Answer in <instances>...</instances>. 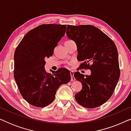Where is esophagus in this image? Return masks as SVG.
<instances>
[{"label":"esophagus","instance_id":"1","mask_svg":"<svg viewBox=\"0 0 131 131\" xmlns=\"http://www.w3.org/2000/svg\"><path fill=\"white\" fill-rule=\"evenodd\" d=\"M70 75H71V81H74L75 80V78H74V73L73 71H70Z\"/></svg>","mask_w":131,"mask_h":131}]
</instances>
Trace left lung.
Listing matches in <instances>:
<instances>
[{"label": "left lung", "mask_w": 131, "mask_h": 131, "mask_svg": "<svg viewBox=\"0 0 131 131\" xmlns=\"http://www.w3.org/2000/svg\"><path fill=\"white\" fill-rule=\"evenodd\" d=\"M67 37L76 42L80 68L89 69L90 76L76 71L75 79L82 89L75 94L76 101L85 108H94L103 105L112 96L119 79V58L113 41L91 25H68Z\"/></svg>", "instance_id": "left-lung-1"}]
</instances>
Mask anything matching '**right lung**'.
I'll list each match as a JSON object with an SVG mask.
<instances>
[{
	"label": "right lung",
	"mask_w": 131,
	"mask_h": 131,
	"mask_svg": "<svg viewBox=\"0 0 131 131\" xmlns=\"http://www.w3.org/2000/svg\"><path fill=\"white\" fill-rule=\"evenodd\" d=\"M66 30V25H40L30 30L16 48L14 79L23 98L33 106L50 104L58 88L70 81V73L66 69L50 74L44 68L45 60L52 55Z\"/></svg>",
	"instance_id": "obj_1"
}]
</instances>
